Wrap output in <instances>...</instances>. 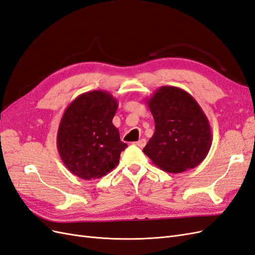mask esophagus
I'll return each mask as SVG.
<instances>
[{
	"label": "esophagus",
	"instance_id": "obj_1",
	"mask_svg": "<svg viewBox=\"0 0 255 255\" xmlns=\"http://www.w3.org/2000/svg\"><path fill=\"white\" fill-rule=\"evenodd\" d=\"M134 145H136L137 147H144L145 145H146V140L145 139H141L140 141H137V142H134Z\"/></svg>",
	"mask_w": 255,
	"mask_h": 255
}]
</instances>
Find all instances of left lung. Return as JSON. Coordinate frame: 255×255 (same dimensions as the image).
<instances>
[{"mask_svg":"<svg viewBox=\"0 0 255 255\" xmlns=\"http://www.w3.org/2000/svg\"><path fill=\"white\" fill-rule=\"evenodd\" d=\"M145 101L155 121V132L144 154L169 173L198 166L208 154L213 134L196 100L179 87L161 86Z\"/></svg>","mask_w":255,"mask_h":255,"instance_id":"left-lung-1","label":"left lung"}]
</instances>
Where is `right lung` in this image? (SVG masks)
<instances>
[{"label": "right lung", "instance_id": "add662e5", "mask_svg": "<svg viewBox=\"0 0 255 255\" xmlns=\"http://www.w3.org/2000/svg\"><path fill=\"white\" fill-rule=\"evenodd\" d=\"M119 103L106 91L79 95L65 110L56 135L57 150L66 168L82 179H97L120 162L127 144L112 120Z\"/></svg>", "mask_w": 255, "mask_h": 255}]
</instances>
